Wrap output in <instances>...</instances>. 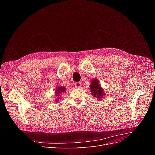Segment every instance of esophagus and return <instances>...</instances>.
<instances>
[{
    "label": "esophagus",
    "mask_w": 155,
    "mask_h": 155,
    "mask_svg": "<svg viewBox=\"0 0 155 155\" xmlns=\"http://www.w3.org/2000/svg\"><path fill=\"white\" fill-rule=\"evenodd\" d=\"M75 87H77V88H79L81 87V83L80 82H76L75 83Z\"/></svg>",
    "instance_id": "esophagus-1"
}]
</instances>
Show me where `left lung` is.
<instances>
[{"mask_svg": "<svg viewBox=\"0 0 155 155\" xmlns=\"http://www.w3.org/2000/svg\"><path fill=\"white\" fill-rule=\"evenodd\" d=\"M90 87L92 94L94 97L99 98V99H101V98L104 97V91L100 85L99 81H98L97 79H94L91 81V85Z\"/></svg>", "mask_w": 155, "mask_h": 155, "instance_id": "obj_1", "label": "left lung"}]
</instances>
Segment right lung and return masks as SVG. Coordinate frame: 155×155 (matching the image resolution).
Segmentation results:
<instances>
[{
    "label": "right lung",
    "mask_w": 155,
    "mask_h": 155,
    "mask_svg": "<svg viewBox=\"0 0 155 155\" xmlns=\"http://www.w3.org/2000/svg\"><path fill=\"white\" fill-rule=\"evenodd\" d=\"M65 91H66V88L64 87H58V88L56 89V91H55V96H58H58L61 94L62 92H65ZM58 99H59V97ZM56 100V101H58V100Z\"/></svg>",
    "instance_id": "obj_1"
}]
</instances>
